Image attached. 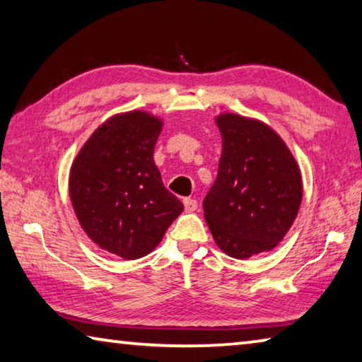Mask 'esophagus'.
Instances as JSON below:
<instances>
[{"mask_svg":"<svg viewBox=\"0 0 362 362\" xmlns=\"http://www.w3.org/2000/svg\"><path fill=\"white\" fill-rule=\"evenodd\" d=\"M183 206H185L187 212H194V210L198 209V201L192 198H185L183 199Z\"/></svg>","mask_w":362,"mask_h":362,"instance_id":"1","label":"esophagus"}]
</instances>
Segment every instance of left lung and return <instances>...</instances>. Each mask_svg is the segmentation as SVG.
Returning <instances> with one entry per match:
<instances>
[{
	"mask_svg": "<svg viewBox=\"0 0 362 362\" xmlns=\"http://www.w3.org/2000/svg\"><path fill=\"white\" fill-rule=\"evenodd\" d=\"M218 175L204 199L221 252L245 259L284 240L302 202V177L284 139L256 118L223 112Z\"/></svg>",
	"mask_w": 362,
	"mask_h": 362,
	"instance_id": "obj_1",
	"label": "left lung"
}]
</instances>
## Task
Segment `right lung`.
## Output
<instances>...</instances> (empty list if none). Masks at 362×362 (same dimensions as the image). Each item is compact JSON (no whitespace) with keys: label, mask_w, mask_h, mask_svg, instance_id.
<instances>
[{"label":"right lung","mask_w":362,"mask_h":362,"mask_svg":"<svg viewBox=\"0 0 362 362\" xmlns=\"http://www.w3.org/2000/svg\"><path fill=\"white\" fill-rule=\"evenodd\" d=\"M161 129V118L146 110L110 117L78 150L69 170V198L82 229L123 259L152 252L183 210L153 161Z\"/></svg>","instance_id":"right-lung-1"}]
</instances>
